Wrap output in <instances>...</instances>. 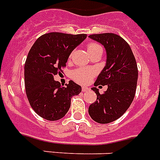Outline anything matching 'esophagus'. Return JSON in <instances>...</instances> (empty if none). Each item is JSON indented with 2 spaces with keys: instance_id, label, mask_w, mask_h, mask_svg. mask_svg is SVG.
<instances>
[{
  "instance_id": "34e87169",
  "label": "esophagus",
  "mask_w": 160,
  "mask_h": 160,
  "mask_svg": "<svg viewBox=\"0 0 160 160\" xmlns=\"http://www.w3.org/2000/svg\"><path fill=\"white\" fill-rule=\"evenodd\" d=\"M89 90H90V88L86 87V86H83L82 87L83 92H86V91H89Z\"/></svg>"
}]
</instances>
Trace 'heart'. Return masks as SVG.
<instances>
[{"mask_svg": "<svg viewBox=\"0 0 160 160\" xmlns=\"http://www.w3.org/2000/svg\"><path fill=\"white\" fill-rule=\"evenodd\" d=\"M87 50L90 53V52L97 51V50H102V47L96 43H90L87 46ZM95 73H96V71L93 68H79V69L73 70L71 76L75 81L80 83V84H82V85H85V84L90 82L93 76L95 75Z\"/></svg>", "mask_w": 160, "mask_h": 160, "instance_id": "obj_1", "label": "heart"}]
</instances>
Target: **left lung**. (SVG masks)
Returning a JSON list of instances; mask_svg holds the SVG:
<instances>
[{
    "mask_svg": "<svg viewBox=\"0 0 160 160\" xmlns=\"http://www.w3.org/2000/svg\"><path fill=\"white\" fill-rule=\"evenodd\" d=\"M89 37L104 46L106 51V64L94 85H108L102 95L96 87L91 89L97 100L90 105L89 114L97 123L108 124L121 117L134 100L138 80L136 60L129 44L118 35L95 34Z\"/></svg>",
    "mask_w": 160,
    "mask_h": 160,
    "instance_id": "obj_1",
    "label": "left lung"
}]
</instances>
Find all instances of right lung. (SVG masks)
I'll list each match as a JSON object with an SVG mask.
<instances>
[{
  "instance_id": "obj_1",
  "label": "right lung",
  "mask_w": 160,
  "mask_h": 160,
  "mask_svg": "<svg viewBox=\"0 0 160 160\" xmlns=\"http://www.w3.org/2000/svg\"><path fill=\"white\" fill-rule=\"evenodd\" d=\"M85 38V34L51 32L39 37L29 51L24 72L26 95L32 109L43 119L63 118L71 97L81 92V86L74 81L63 86L54 75L62 71L71 52Z\"/></svg>"
}]
</instances>
